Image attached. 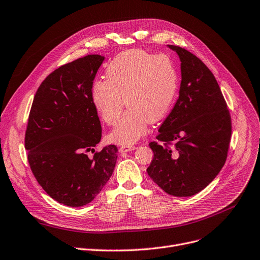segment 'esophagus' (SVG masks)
I'll list each match as a JSON object with an SVG mask.
<instances>
[{"mask_svg":"<svg viewBox=\"0 0 260 260\" xmlns=\"http://www.w3.org/2000/svg\"><path fill=\"white\" fill-rule=\"evenodd\" d=\"M134 150H136V146H135V145H122L119 148V151L121 153L129 152V151H134Z\"/></svg>","mask_w":260,"mask_h":260,"instance_id":"1","label":"esophagus"}]
</instances>
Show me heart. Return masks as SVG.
I'll list each match as a JSON object with an SVG mask.
<instances>
[{
    "mask_svg": "<svg viewBox=\"0 0 260 260\" xmlns=\"http://www.w3.org/2000/svg\"><path fill=\"white\" fill-rule=\"evenodd\" d=\"M106 81L96 80L90 98L102 119L115 125L123 108L129 110L110 133V139L131 144L141 138L149 122L156 123L170 110L177 91V72L166 55H153L143 50L118 54L106 67Z\"/></svg>",
    "mask_w": 260,
    "mask_h": 260,
    "instance_id": "obj_1",
    "label": "heart"
}]
</instances>
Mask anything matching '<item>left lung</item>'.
I'll use <instances>...</instances> for the list:
<instances>
[{
    "label": "left lung",
    "instance_id": "1",
    "mask_svg": "<svg viewBox=\"0 0 260 260\" xmlns=\"http://www.w3.org/2000/svg\"><path fill=\"white\" fill-rule=\"evenodd\" d=\"M180 60L179 95L149 145L154 158L146 169L168 194L199 193L214 179L228 157L232 121L218 82L206 64L187 50L168 46ZM175 142L173 148L167 145Z\"/></svg>",
    "mask_w": 260,
    "mask_h": 260
}]
</instances>
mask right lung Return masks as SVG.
<instances>
[{
	"label": "right lung",
	"instance_id": "obj_1",
	"mask_svg": "<svg viewBox=\"0 0 260 260\" xmlns=\"http://www.w3.org/2000/svg\"><path fill=\"white\" fill-rule=\"evenodd\" d=\"M104 59L87 55L59 67L39 86L29 112L25 149L31 172L52 199L70 207L93 201L117 162L114 144L94 153L102 127L90 89Z\"/></svg>",
	"mask_w": 260,
	"mask_h": 260
}]
</instances>
